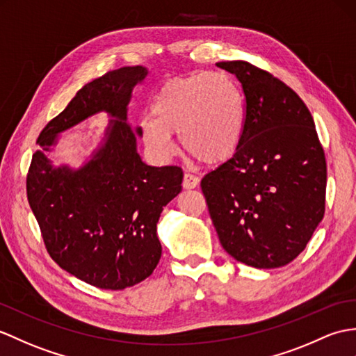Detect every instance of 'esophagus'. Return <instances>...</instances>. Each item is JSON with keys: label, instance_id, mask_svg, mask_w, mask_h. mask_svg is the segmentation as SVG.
I'll use <instances>...</instances> for the list:
<instances>
[{"label": "esophagus", "instance_id": "1", "mask_svg": "<svg viewBox=\"0 0 356 356\" xmlns=\"http://www.w3.org/2000/svg\"><path fill=\"white\" fill-rule=\"evenodd\" d=\"M198 181H200V180H198L197 176L191 175V172H185V175H184V181H181V185H184L185 189H193V188H195L198 185Z\"/></svg>", "mask_w": 356, "mask_h": 356}]
</instances>
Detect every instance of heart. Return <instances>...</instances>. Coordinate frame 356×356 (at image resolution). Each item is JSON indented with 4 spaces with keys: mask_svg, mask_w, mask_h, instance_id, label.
<instances>
[{
    "mask_svg": "<svg viewBox=\"0 0 356 356\" xmlns=\"http://www.w3.org/2000/svg\"><path fill=\"white\" fill-rule=\"evenodd\" d=\"M153 118L140 122L145 145L159 156L175 152L171 135L203 163L232 158L241 144L245 104L241 89L226 72H195L167 81L154 95Z\"/></svg>",
    "mask_w": 356,
    "mask_h": 356,
    "instance_id": "b5f03b06",
    "label": "heart"
}]
</instances>
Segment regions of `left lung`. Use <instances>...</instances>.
I'll list each match as a JSON object with an SVG mask.
<instances>
[{
  "label": "left lung",
  "mask_w": 356,
  "mask_h": 356,
  "mask_svg": "<svg viewBox=\"0 0 356 356\" xmlns=\"http://www.w3.org/2000/svg\"><path fill=\"white\" fill-rule=\"evenodd\" d=\"M245 97L236 153L202 179L220 243L232 258L277 268L299 256L325 216L326 159L307 104L244 60L218 62Z\"/></svg>",
  "instance_id": "1"
}]
</instances>
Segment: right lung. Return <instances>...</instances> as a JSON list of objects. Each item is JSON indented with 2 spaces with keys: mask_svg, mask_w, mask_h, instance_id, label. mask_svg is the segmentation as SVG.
<instances>
[{
  "mask_svg": "<svg viewBox=\"0 0 356 356\" xmlns=\"http://www.w3.org/2000/svg\"><path fill=\"white\" fill-rule=\"evenodd\" d=\"M147 74L144 66H124L81 88L40 131L27 175V198L48 254L102 290H124L152 275L162 254L156 225L181 189V168L145 165L136 152L140 129L126 122L131 89ZM102 110L118 120L101 150L80 170L54 169L43 152L56 134Z\"/></svg>",
  "mask_w": 356,
  "mask_h": 356,
  "instance_id": "obj_1",
  "label": "right lung"
}]
</instances>
